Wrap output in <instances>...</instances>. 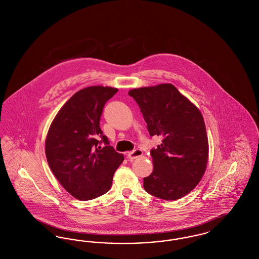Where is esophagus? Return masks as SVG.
<instances>
[{
  "label": "esophagus",
  "instance_id": "esophagus-1",
  "mask_svg": "<svg viewBox=\"0 0 259 259\" xmlns=\"http://www.w3.org/2000/svg\"><path fill=\"white\" fill-rule=\"evenodd\" d=\"M143 155V151L142 150H140V149H136L134 151H130V152H128V154H127V157H128V159L130 161L135 160L137 158H139V157H141Z\"/></svg>",
  "mask_w": 259,
  "mask_h": 259
}]
</instances>
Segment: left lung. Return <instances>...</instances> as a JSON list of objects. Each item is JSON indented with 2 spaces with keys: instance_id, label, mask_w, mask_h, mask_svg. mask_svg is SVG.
<instances>
[{
  "instance_id": "obj_1",
  "label": "left lung",
  "mask_w": 259,
  "mask_h": 259,
  "mask_svg": "<svg viewBox=\"0 0 259 259\" xmlns=\"http://www.w3.org/2000/svg\"><path fill=\"white\" fill-rule=\"evenodd\" d=\"M148 124L149 135H162V144L150 151L153 171L144 178L150 195L177 200L192 191L202 180L209 158V141L197 107L171 83L131 89Z\"/></svg>"
}]
</instances>
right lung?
Instances as JSON below:
<instances>
[{
    "mask_svg": "<svg viewBox=\"0 0 259 259\" xmlns=\"http://www.w3.org/2000/svg\"><path fill=\"white\" fill-rule=\"evenodd\" d=\"M117 91L102 85L83 88L63 105L50 124L46 138L48 163L62 186L78 200L108 192L123 162V154L108 146L100 128L103 108ZM100 136L107 145L104 148L98 146Z\"/></svg>",
    "mask_w": 259,
    "mask_h": 259,
    "instance_id": "1",
    "label": "right lung"
}]
</instances>
